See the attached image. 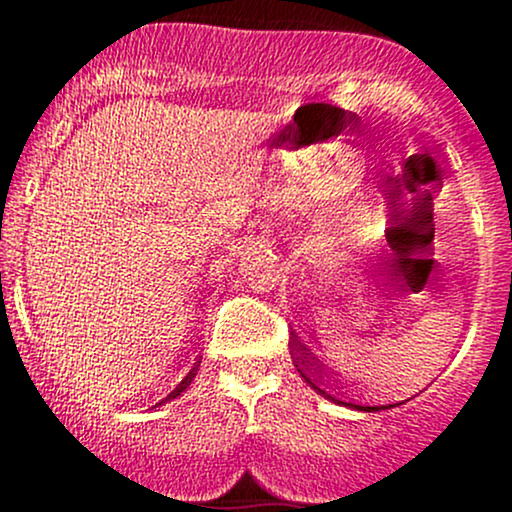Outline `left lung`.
<instances>
[{
  "mask_svg": "<svg viewBox=\"0 0 512 512\" xmlns=\"http://www.w3.org/2000/svg\"><path fill=\"white\" fill-rule=\"evenodd\" d=\"M291 355H293L295 370L300 372V377H303L305 382L310 384V389H315V392H318V394H323V397L330 399V402L342 404V407H352V409H357V412H379V409L397 407V404H387V407H384V404H379V407H362V404H355V402H342V399H337L330 392H325L323 379H320V372H323V370H320V367H323V365H318V360H315V357H313V352H310L308 347H305L303 342H300L295 335H293V340H291ZM399 404H402V402H399Z\"/></svg>",
  "mask_w": 512,
  "mask_h": 512,
  "instance_id": "left-lung-1",
  "label": "left lung"
}]
</instances>
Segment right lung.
<instances>
[{"label": "right lung", "instance_id": "obj_1", "mask_svg": "<svg viewBox=\"0 0 512 512\" xmlns=\"http://www.w3.org/2000/svg\"><path fill=\"white\" fill-rule=\"evenodd\" d=\"M197 370H199V362H194V367H192V370H189L187 372V377H184L182 379V382H179L177 384V387L175 389H172V392L170 394H167V397L165 399H162V402H170V399H177L179 397V394H182L184 392V389H187L189 387V384H192V379H194V374H197ZM160 402V404H162Z\"/></svg>", "mask_w": 512, "mask_h": 512}]
</instances>
